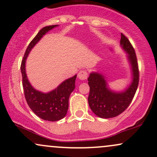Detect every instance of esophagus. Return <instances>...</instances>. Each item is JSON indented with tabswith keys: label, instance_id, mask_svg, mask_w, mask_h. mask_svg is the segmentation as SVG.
Listing matches in <instances>:
<instances>
[{
	"label": "esophagus",
	"instance_id": "esophagus-1",
	"mask_svg": "<svg viewBox=\"0 0 157 157\" xmlns=\"http://www.w3.org/2000/svg\"><path fill=\"white\" fill-rule=\"evenodd\" d=\"M87 77H88V72L86 71H85V70H81V71H80V72L78 73V78L80 79V80H86Z\"/></svg>",
	"mask_w": 157,
	"mask_h": 157
}]
</instances>
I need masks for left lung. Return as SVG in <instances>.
Returning a JSON list of instances; mask_svg holds the SVG:
<instances>
[{"label": "left lung", "instance_id": "left-lung-1", "mask_svg": "<svg viewBox=\"0 0 157 157\" xmlns=\"http://www.w3.org/2000/svg\"><path fill=\"white\" fill-rule=\"evenodd\" d=\"M120 46L127 53L131 66V83L122 91H114L108 86L105 77L99 72L90 73L88 81L90 91L88 101L90 109L97 117L103 119L115 117L130 105L139 84V69L135 51L130 41L121 33Z\"/></svg>", "mask_w": 157, "mask_h": 157}]
</instances>
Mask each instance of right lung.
<instances>
[{"label": "right lung", "mask_w": 157, "mask_h": 157, "mask_svg": "<svg viewBox=\"0 0 157 157\" xmlns=\"http://www.w3.org/2000/svg\"><path fill=\"white\" fill-rule=\"evenodd\" d=\"M58 25L45 26L40 30L27 47L21 62V70L23 78V88L26 100L32 111L40 118L48 121H57L65 117L68 109V99L75 88L77 75L64 80L56 88L47 93H44L32 87L26 73V60L32 48L40 40Z\"/></svg>", "instance_id": "add662e5"}]
</instances>
